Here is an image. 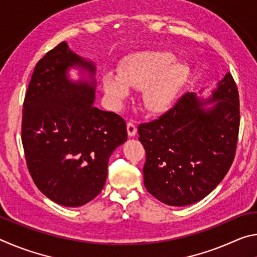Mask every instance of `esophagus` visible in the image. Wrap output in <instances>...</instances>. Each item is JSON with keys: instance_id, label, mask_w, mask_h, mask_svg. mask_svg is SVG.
Instances as JSON below:
<instances>
[{"instance_id": "1", "label": "esophagus", "mask_w": 257, "mask_h": 257, "mask_svg": "<svg viewBox=\"0 0 257 257\" xmlns=\"http://www.w3.org/2000/svg\"><path fill=\"white\" fill-rule=\"evenodd\" d=\"M127 133H128V136L129 137L136 136L137 128H136V125H135V123L133 122V121H129V122L127 123Z\"/></svg>"}]
</instances>
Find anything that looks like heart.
I'll use <instances>...</instances> for the list:
<instances>
[{
	"mask_svg": "<svg viewBox=\"0 0 257 257\" xmlns=\"http://www.w3.org/2000/svg\"><path fill=\"white\" fill-rule=\"evenodd\" d=\"M175 60L176 56L168 51L130 54L120 62L118 76L111 72L103 76V88L116 106L129 96L128 86L144 88L143 101L147 110L162 112L173 103L189 76V67Z\"/></svg>",
	"mask_w": 257,
	"mask_h": 257,
	"instance_id": "obj_1",
	"label": "heart"
}]
</instances>
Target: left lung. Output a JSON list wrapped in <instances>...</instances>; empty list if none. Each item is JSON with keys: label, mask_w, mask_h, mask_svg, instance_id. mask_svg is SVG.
Segmentation results:
<instances>
[{"label": "left lung", "mask_w": 257, "mask_h": 257, "mask_svg": "<svg viewBox=\"0 0 257 257\" xmlns=\"http://www.w3.org/2000/svg\"><path fill=\"white\" fill-rule=\"evenodd\" d=\"M239 122L238 89L228 72L211 96L186 93L159 119L139 124L147 191L171 206L190 205L207 196L231 167Z\"/></svg>", "instance_id": "1"}]
</instances>
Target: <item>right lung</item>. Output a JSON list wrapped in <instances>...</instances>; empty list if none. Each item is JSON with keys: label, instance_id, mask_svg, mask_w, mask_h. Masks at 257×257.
Returning <instances> with one entry per match:
<instances>
[{"label": "right lung", "instance_id": "add662e5", "mask_svg": "<svg viewBox=\"0 0 257 257\" xmlns=\"http://www.w3.org/2000/svg\"><path fill=\"white\" fill-rule=\"evenodd\" d=\"M71 67L87 77L71 81ZM95 71L92 61L60 43L37 62L24 102L21 141L30 176L46 197L68 207L101 193L108 159L127 141L125 121L94 106Z\"/></svg>", "mask_w": 257, "mask_h": 257}]
</instances>
